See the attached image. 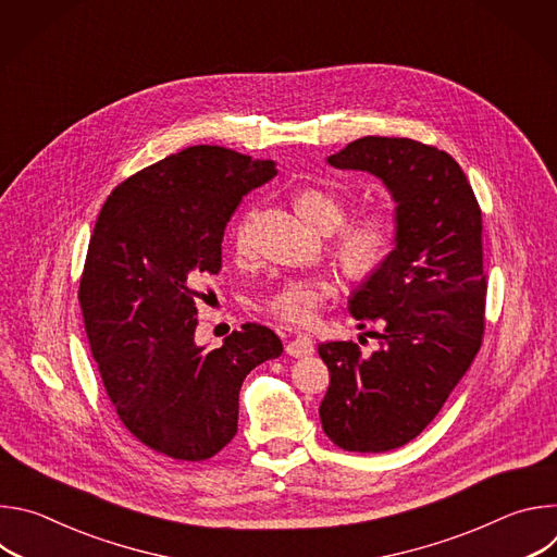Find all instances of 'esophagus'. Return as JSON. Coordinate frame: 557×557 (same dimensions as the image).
Returning a JSON list of instances; mask_svg holds the SVG:
<instances>
[{"mask_svg":"<svg viewBox=\"0 0 557 557\" xmlns=\"http://www.w3.org/2000/svg\"><path fill=\"white\" fill-rule=\"evenodd\" d=\"M286 352H288L290 357H295V359H299V357H310V355L314 352V344H312V339H310L308 335H297L293 342H288Z\"/></svg>","mask_w":557,"mask_h":557,"instance_id":"34e87169","label":"esophagus"}]
</instances>
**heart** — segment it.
<instances>
[{
  "instance_id": "b5f03b06",
  "label": "heart",
  "mask_w": 557,
  "mask_h": 557,
  "mask_svg": "<svg viewBox=\"0 0 557 557\" xmlns=\"http://www.w3.org/2000/svg\"><path fill=\"white\" fill-rule=\"evenodd\" d=\"M297 213L314 228L331 233L346 218V205L331 191L320 187H306L295 196ZM392 220L387 213L374 209L337 231L335 253L344 269L357 277L374 273L392 249ZM237 251L245 253L249 243L245 228L237 231ZM337 293V286L329 277H288L280 282L258 308L275 320L290 326H308L320 317L324 304Z\"/></svg>"
}]
</instances>
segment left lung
Returning <instances> with one entry per match:
<instances>
[{
  "label": "left lung",
  "instance_id": "8db88e82",
  "mask_svg": "<svg viewBox=\"0 0 557 557\" xmlns=\"http://www.w3.org/2000/svg\"><path fill=\"white\" fill-rule=\"evenodd\" d=\"M368 172L394 200V249L350 293L355 320H383L379 348L320 344L331 383L326 436L348 451H389L441 412L483 342L481 207L454 158L412 138L363 136L326 158Z\"/></svg>",
  "mask_w": 557,
  "mask_h": 557
}]
</instances>
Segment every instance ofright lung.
<instances>
[{
	"label": "right lung",
	"instance_id": "right-lung-1",
	"mask_svg": "<svg viewBox=\"0 0 557 557\" xmlns=\"http://www.w3.org/2000/svg\"><path fill=\"white\" fill-rule=\"evenodd\" d=\"M275 174L273 161L194 145L119 185L95 224L78 284L92 357L123 425L170 458L218 454L245 376L284 350L260 324L215 350L196 344L198 288L222 267L226 222Z\"/></svg>",
	"mask_w": 557,
	"mask_h": 557
}]
</instances>
